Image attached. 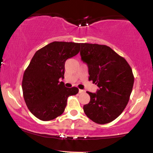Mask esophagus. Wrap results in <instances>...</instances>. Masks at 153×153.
I'll return each mask as SVG.
<instances>
[{
	"mask_svg": "<svg viewBox=\"0 0 153 153\" xmlns=\"http://www.w3.org/2000/svg\"><path fill=\"white\" fill-rule=\"evenodd\" d=\"M85 91L84 90H82V89H79V93L80 94H81V93H83V92H84Z\"/></svg>",
	"mask_w": 153,
	"mask_h": 153,
	"instance_id": "34e87169",
	"label": "esophagus"
}]
</instances>
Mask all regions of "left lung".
<instances>
[{"label":"left lung","instance_id":"1","mask_svg":"<svg viewBox=\"0 0 153 153\" xmlns=\"http://www.w3.org/2000/svg\"><path fill=\"white\" fill-rule=\"evenodd\" d=\"M81 60L88 68V80L97 85L96 93L87 91L90 102L85 115L99 124L112 122L123 112L133 88L134 78L126 60L105 45L81 43Z\"/></svg>","mask_w":153,"mask_h":153}]
</instances>
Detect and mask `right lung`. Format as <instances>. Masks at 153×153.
Listing matches in <instances>:
<instances>
[{
    "instance_id": "add662e5",
    "label": "right lung",
    "mask_w": 153,
    "mask_h": 153,
    "mask_svg": "<svg viewBox=\"0 0 153 153\" xmlns=\"http://www.w3.org/2000/svg\"><path fill=\"white\" fill-rule=\"evenodd\" d=\"M80 43L54 41L36 52L23 75L25 103L33 115L51 120L65 111L69 96L78 93L76 87L67 88L64 78L66 60L79 53Z\"/></svg>"
}]
</instances>
